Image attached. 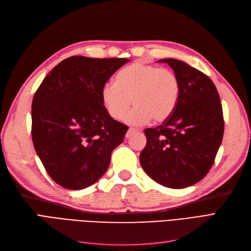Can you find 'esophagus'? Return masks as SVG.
Returning a JSON list of instances; mask_svg holds the SVG:
<instances>
[{
    "label": "esophagus",
    "mask_w": 251,
    "mask_h": 251,
    "mask_svg": "<svg viewBox=\"0 0 251 251\" xmlns=\"http://www.w3.org/2000/svg\"><path fill=\"white\" fill-rule=\"evenodd\" d=\"M136 132H137V130H135V128H132V127L128 128L126 134V138H130L131 136H132L134 133H136Z\"/></svg>",
    "instance_id": "34e87169"
}]
</instances>
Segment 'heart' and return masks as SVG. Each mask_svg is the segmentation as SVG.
<instances>
[{"instance_id":"heart-1","label":"heart","mask_w":251,"mask_h":251,"mask_svg":"<svg viewBox=\"0 0 251 251\" xmlns=\"http://www.w3.org/2000/svg\"><path fill=\"white\" fill-rule=\"evenodd\" d=\"M180 81L177 75L161 67L136 62L120 70L115 82L108 81L100 96L105 111L113 119L124 117L131 126H143L151 119L163 123L174 113L179 100Z\"/></svg>"}]
</instances>
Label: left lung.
I'll list each match as a JSON object with an SVG mask.
<instances>
[{"instance_id": "left-lung-1", "label": "left lung", "mask_w": 251, "mask_h": 251, "mask_svg": "<svg viewBox=\"0 0 251 251\" xmlns=\"http://www.w3.org/2000/svg\"><path fill=\"white\" fill-rule=\"evenodd\" d=\"M180 81L179 100L172 115L147 128V146L139 160L157 183L184 188L202 180L215 162L224 133L222 104L212 80L188 64L164 58Z\"/></svg>"}]
</instances>
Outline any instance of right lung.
Here are the masks:
<instances>
[{
    "instance_id": "obj_1",
    "label": "right lung",
    "mask_w": 251,
    "mask_h": 251,
    "mask_svg": "<svg viewBox=\"0 0 251 251\" xmlns=\"http://www.w3.org/2000/svg\"><path fill=\"white\" fill-rule=\"evenodd\" d=\"M127 58L71 56L44 78L32 100V141L49 176L68 189H82L107 172L127 126L113 119L102 86Z\"/></svg>"
}]
</instances>
